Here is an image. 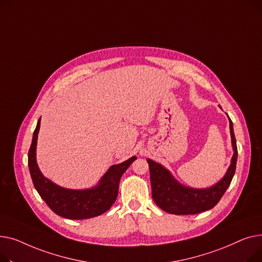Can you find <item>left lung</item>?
Returning a JSON list of instances; mask_svg holds the SVG:
<instances>
[{
	"mask_svg": "<svg viewBox=\"0 0 262 262\" xmlns=\"http://www.w3.org/2000/svg\"><path fill=\"white\" fill-rule=\"evenodd\" d=\"M228 120L234 155L225 176L211 187L198 189L182 185L161 164L150 159L147 160L150 169L152 199L164 211L172 214H195L211 209L220 201L234 178L238 158L233 122L230 118Z\"/></svg>",
	"mask_w": 262,
	"mask_h": 262,
	"instance_id": "8db88e82",
	"label": "left lung"
}]
</instances>
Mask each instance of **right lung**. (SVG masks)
<instances>
[{"label": "right lung", "instance_id": "right-lung-1", "mask_svg": "<svg viewBox=\"0 0 262 262\" xmlns=\"http://www.w3.org/2000/svg\"><path fill=\"white\" fill-rule=\"evenodd\" d=\"M40 120L41 118L38 120L28 151V167L34 186L43 201L58 216L72 220L97 217L109 210L117 198L121 176L136 160V157L111 166L95 187L75 190L58 186L41 173L37 164L36 147Z\"/></svg>", "mask_w": 262, "mask_h": 262}]
</instances>
